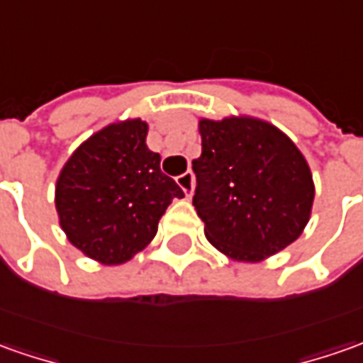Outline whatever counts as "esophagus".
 I'll return each mask as SVG.
<instances>
[{
	"label": "esophagus",
	"instance_id": "1",
	"mask_svg": "<svg viewBox=\"0 0 363 363\" xmlns=\"http://www.w3.org/2000/svg\"><path fill=\"white\" fill-rule=\"evenodd\" d=\"M177 184L181 186L186 196H191L192 191H194V174L191 171L182 172L181 177H177Z\"/></svg>",
	"mask_w": 363,
	"mask_h": 363
}]
</instances>
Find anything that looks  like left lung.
I'll use <instances>...</instances> for the list:
<instances>
[{
    "label": "left lung",
    "instance_id": "8db88e82",
    "mask_svg": "<svg viewBox=\"0 0 363 363\" xmlns=\"http://www.w3.org/2000/svg\"><path fill=\"white\" fill-rule=\"evenodd\" d=\"M192 204L208 242L238 262H260L302 234L314 202L304 155L254 117L201 119Z\"/></svg>",
    "mask_w": 363,
    "mask_h": 363
}]
</instances>
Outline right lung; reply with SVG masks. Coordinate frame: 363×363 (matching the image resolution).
I'll return each instance as SVG.
<instances>
[{
  "label": "right lung",
  "instance_id": "1",
  "mask_svg": "<svg viewBox=\"0 0 363 363\" xmlns=\"http://www.w3.org/2000/svg\"><path fill=\"white\" fill-rule=\"evenodd\" d=\"M147 130L140 119L107 125L79 145L59 172V224L69 242L101 264H123L140 252L172 199L184 196L162 174Z\"/></svg>",
  "mask_w": 363,
  "mask_h": 363
}]
</instances>
